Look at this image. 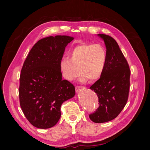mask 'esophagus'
Masks as SVG:
<instances>
[{
	"label": "esophagus",
	"mask_w": 150,
	"mask_h": 150,
	"mask_svg": "<svg viewBox=\"0 0 150 150\" xmlns=\"http://www.w3.org/2000/svg\"><path fill=\"white\" fill-rule=\"evenodd\" d=\"M83 87H81V86H76V93H78L80 90L83 89Z\"/></svg>",
	"instance_id": "obj_1"
}]
</instances>
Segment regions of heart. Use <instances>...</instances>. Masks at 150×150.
Segmentation results:
<instances>
[{"mask_svg": "<svg viewBox=\"0 0 150 150\" xmlns=\"http://www.w3.org/2000/svg\"><path fill=\"white\" fill-rule=\"evenodd\" d=\"M69 57L63 58L59 62V70L63 78L72 81L79 71L81 83L87 82L88 79L93 82L101 78L105 69L107 52L101 44L83 43L72 48Z\"/></svg>", "mask_w": 150, "mask_h": 150, "instance_id": "obj_1", "label": "heart"}]
</instances>
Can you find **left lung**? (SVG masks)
<instances>
[{
  "label": "left lung",
  "mask_w": 150,
  "mask_h": 150,
  "mask_svg": "<svg viewBox=\"0 0 150 150\" xmlns=\"http://www.w3.org/2000/svg\"><path fill=\"white\" fill-rule=\"evenodd\" d=\"M105 44L107 61L101 78L90 87L96 93L99 106L89 115L96 123L112 120L125 106L129 91L130 69L116 40L106 34H98Z\"/></svg>",
  "instance_id": "obj_1"
}]
</instances>
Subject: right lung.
Listing matches in <instances>:
<instances>
[{"label": "right lung", "instance_id": "right-lung-1", "mask_svg": "<svg viewBox=\"0 0 150 150\" xmlns=\"http://www.w3.org/2000/svg\"><path fill=\"white\" fill-rule=\"evenodd\" d=\"M68 35L49 36L38 40L30 51L20 75V105L28 120L36 128L47 129L61 117V106L74 96L75 88L62 80L59 70Z\"/></svg>", "mask_w": 150, "mask_h": 150}]
</instances>
